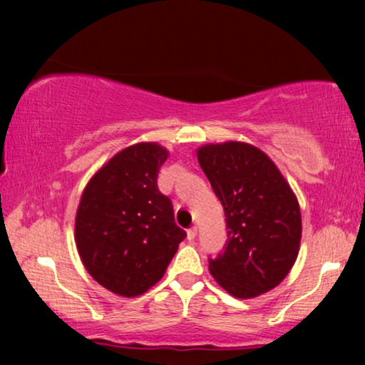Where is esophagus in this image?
Here are the masks:
<instances>
[{
	"mask_svg": "<svg viewBox=\"0 0 365 365\" xmlns=\"http://www.w3.org/2000/svg\"><path fill=\"white\" fill-rule=\"evenodd\" d=\"M196 236H197V229L196 227L187 229V241L189 242H194V239H196Z\"/></svg>",
	"mask_w": 365,
	"mask_h": 365,
	"instance_id": "obj_1",
	"label": "esophagus"
}]
</instances>
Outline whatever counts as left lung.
Wrapping results in <instances>:
<instances>
[{
  "instance_id": "8db88e82",
  "label": "left lung",
  "mask_w": 365,
  "mask_h": 365,
  "mask_svg": "<svg viewBox=\"0 0 365 365\" xmlns=\"http://www.w3.org/2000/svg\"><path fill=\"white\" fill-rule=\"evenodd\" d=\"M197 161L227 222L222 254L209 259L212 277L231 296L252 299L279 286L301 246V207L272 159L252 144H204Z\"/></svg>"
}]
</instances>
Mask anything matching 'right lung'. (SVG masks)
Segmentation results:
<instances>
[{
    "mask_svg": "<svg viewBox=\"0 0 365 365\" xmlns=\"http://www.w3.org/2000/svg\"><path fill=\"white\" fill-rule=\"evenodd\" d=\"M169 151L138 143L109 159L84 187L74 221L79 257L94 281L136 297L161 281L186 232L174 222L158 173Z\"/></svg>",
    "mask_w": 365,
    "mask_h": 365,
    "instance_id": "1",
    "label": "right lung"
}]
</instances>
